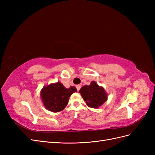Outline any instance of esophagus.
Here are the masks:
<instances>
[{
    "mask_svg": "<svg viewBox=\"0 0 155 155\" xmlns=\"http://www.w3.org/2000/svg\"><path fill=\"white\" fill-rule=\"evenodd\" d=\"M76 88H77L78 91H79V90H80V88H81V85H77V86H76Z\"/></svg>",
    "mask_w": 155,
    "mask_h": 155,
    "instance_id": "esophagus-1",
    "label": "esophagus"
}]
</instances>
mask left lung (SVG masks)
<instances>
[{"instance_id":"obj_1","label":"left lung","mask_w":155,"mask_h":155,"mask_svg":"<svg viewBox=\"0 0 155 155\" xmlns=\"http://www.w3.org/2000/svg\"><path fill=\"white\" fill-rule=\"evenodd\" d=\"M79 92L87 105L92 108H97L107 100V96L103 87L97 85L95 81H92L90 85L83 87Z\"/></svg>"}]
</instances>
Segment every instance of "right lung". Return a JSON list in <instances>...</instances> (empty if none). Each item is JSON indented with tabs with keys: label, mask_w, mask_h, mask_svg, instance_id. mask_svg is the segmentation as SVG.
<instances>
[{
	"label": "right lung",
	"mask_w": 155,
	"mask_h": 155,
	"mask_svg": "<svg viewBox=\"0 0 155 155\" xmlns=\"http://www.w3.org/2000/svg\"><path fill=\"white\" fill-rule=\"evenodd\" d=\"M75 87L65 88L62 83L58 82L44 87L41 96L42 101L48 110L54 112L63 110L68 104L69 97L74 92H76Z\"/></svg>",
	"instance_id": "1"
}]
</instances>
